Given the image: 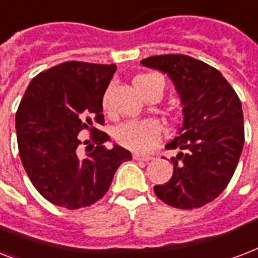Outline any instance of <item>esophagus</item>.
Masks as SVG:
<instances>
[{
  "label": "esophagus",
  "instance_id": "34e87169",
  "mask_svg": "<svg viewBox=\"0 0 258 258\" xmlns=\"http://www.w3.org/2000/svg\"><path fill=\"white\" fill-rule=\"evenodd\" d=\"M133 159L135 160H140V162H150L151 156H148V155H139V154H135L133 155Z\"/></svg>",
  "mask_w": 258,
  "mask_h": 258
}]
</instances>
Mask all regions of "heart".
I'll use <instances>...</instances> for the list:
<instances>
[{"label": "heart", "mask_w": 258, "mask_h": 258, "mask_svg": "<svg viewBox=\"0 0 258 258\" xmlns=\"http://www.w3.org/2000/svg\"><path fill=\"white\" fill-rule=\"evenodd\" d=\"M135 87L143 96L148 94V91L154 88L155 85H160L162 90L164 87V81L156 73H143L135 77ZM113 92V85H110L103 96V107L108 108L110 106V96ZM162 135V126L154 118L145 119H131L121 123L115 131V139L122 147L127 150L144 152L148 151L152 145L159 140Z\"/></svg>", "instance_id": "obj_1"}]
</instances>
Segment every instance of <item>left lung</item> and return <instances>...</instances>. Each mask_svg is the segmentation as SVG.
Returning a JSON list of instances; mask_svg holds the SVG:
<instances>
[{
	"instance_id": "8db88e82",
	"label": "left lung",
	"mask_w": 258,
	"mask_h": 258,
	"mask_svg": "<svg viewBox=\"0 0 258 258\" xmlns=\"http://www.w3.org/2000/svg\"><path fill=\"white\" fill-rule=\"evenodd\" d=\"M141 65L171 79L183 114L166 145L179 150L171 158L173 177L154 186L155 195L174 208H200L226 189L237 168L245 141L241 100L218 69L189 55H154Z\"/></svg>"
}]
</instances>
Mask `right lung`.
I'll list each match as a JSON object with an SVG mask.
<instances>
[{"mask_svg": "<svg viewBox=\"0 0 258 258\" xmlns=\"http://www.w3.org/2000/svg\"><path fill=\"white\" fill-rule=\"evenodd\" d=\"M115 71L113 63H59L34 77L19 104L21 163L36 190L54 205L90 207L106 195L117 168L132 159L119 145L106 148L110 137L94 126L103 125V95ZM84 130L94 144L83 155L78 136Z\"/></svg>", "mask_w": 258, "mask_h": 258, "instance_id": "add662e5", "label": "right lung"}]
</instances>
